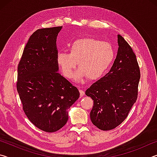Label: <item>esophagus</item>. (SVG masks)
Masks as SVG:
<instances>
[{"mask_svg": "<svg viewBox=\"0 0 157 157\" xmlns=\"http://www.w3.org/2000/svg\"><path fill=\"white\" fill-rule=\"evenodd\" d=\"M79 95H80V96H81V97L83 96V95H84V94H85L83 90H82V89H79Z\"/></svg>", "mask_w": 157, "mask_h": 157, "instance_id": "34e87169", "label": "esophagus"}]
</instances>
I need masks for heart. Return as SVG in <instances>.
I'll return each mask as SVG.
<instances>
[{"mask_svg":"<svg viewBox=\"0 0 157 157\" xmlns=\"http://www.w3.org/2000/svg\"><path fill=\"white\" fill-rule=\"evenodd\" d=\"M113 59L111 44L92 37L77 39L69 46V53L59 52L57 55V64L67 78L73 76L78 63L79 68L75 75V80L85 77L90 80L100 78L108 71Z\"/></svg>","mask_w":157,"mask_h":157,"instance_id":"1","label":"heart"}]
</instances>
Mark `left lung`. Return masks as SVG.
Instances as JSON below:
<instances>
[{
	"mask_svg": "<svg viewBox=\"0 0 157 157\" xmlns=\"http://www.w3.org/2000/svg\"><path fill=\"white\" fill-rule=\"evenodd\" d=\"M118 50L109 72L85 92L94 100L90 118L101 130H111L125 120L138 97L140 78L136 55L120 34Z\"/></svg>",
	"mask_w": 157,
	"mask_h": 157,
	"instance_id": "left-lung-1",
	"label": "left lung"
}]
</instances>
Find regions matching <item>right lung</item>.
Masks as SVG:
<instances>
[{"mask_svg":"<svg viewBox=\"0 0 157 157\" xmlns=\"http://www.w3.org/2000/svg\"><path fill=\"white\" fill-rule=\"evenodd\" d=\"M62 28L34 32L18 65L17 89L23 109L34 125L46 132L65 125L67 109L79 97L77 87L58 73L56 41Z\"/></svg>","mask_w":157,"mask_h":157,"instance_id":"add662e5","label":"right lung"}]
</instances>
